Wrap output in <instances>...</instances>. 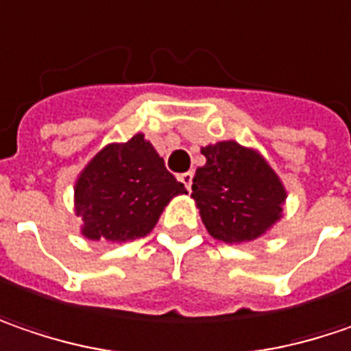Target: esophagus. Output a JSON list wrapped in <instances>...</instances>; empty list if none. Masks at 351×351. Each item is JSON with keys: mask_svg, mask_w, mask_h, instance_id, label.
I'll use <instances>...</instances> for the list:
<instances>
[{"mask_svg": "<svg viewBox=\"0 0 351 351\" xmlns=\"http://www.w3.org/2000/svg\"><path fill=\"white\" fill-rule=\"evenodd\" d=\"M180 182L187 187V191H191V184H193V173L191 171H187V173H182L180 176Z\"/></svg>", "mask_w": 351, "mask_h": 351, "instance_id": "34e87169", "label": "esophagus"}]
</instances>
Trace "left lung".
<instances>
[{"mask_svg":"<svg viewBox=\"0 0 351 351\" xmlns=\"http://www.w3.org/2000/svg\"><path fill=\"white\" fill-rule=\"evenodd\" d=\"M205 166L193 176V202L209 235L227 245L263 237L282 217L287 189L253 148L225 140L202 148Z\"/></svg>","mask_w":351,"mask_h":351,"instance_id":"obj_1","label":"left lung"}]
</instances>
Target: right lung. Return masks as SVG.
I'll use <instances>...</instances> for the list:
<instances>
[{
	"instance_id": "add662e5",
	"label": "right lung",
	"mask_w": 351,
	"mask_h": 351,
	"mask_svg": "<svg viewBox=\"0 0 351 351\" xmlns=\"http://www.w3.org/2000/svg\"><path fill=\"white\" fill-rule=\"evenodd\" d=\"M187 193L144 138L108 144L84 166L75 182V213L90 241L126 243L146 237L176 195Z\"/></svg>"
}]
</instances>
